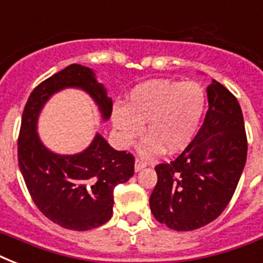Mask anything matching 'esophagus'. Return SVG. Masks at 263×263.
Listing matches in <instances>:
<instances>
[{
    "mask_svg": "<svg viewBox=\"0 0 263 263\" xmlns=\"http://www.w3.org/2000/svg\"><path fill=\"white\" fill-rule=\"evenodd\" d=\"M146 166H147V164H146V162H143L142 160H139V158L135 161V171H136V172H139V171L144 169Z\"/></svg>",
    "mask_w": 263,
    "mask_h": 263,
    "instance_id": "obj_1",
    "label": "esophagus"
}]
</instances>
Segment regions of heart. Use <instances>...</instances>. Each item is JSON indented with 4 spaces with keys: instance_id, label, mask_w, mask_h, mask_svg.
<instances>
[{
    "instance_id": "heart-1",
    "label": "heart",
    "mask_w": 263,
    "mask_h": 263,
    "mask_svg": "<svg viewBox=\"0 0 263 263\" xmlns=\"http://www.w3.org/2000/svg\"><path fill=\"white\" fill-rule=\"evenodd\" d=\"M204 110V92L195 82L150 80L132 90L127 106L113 107L111 120L120 143L129 144L144 131L139 153L156 157L166 148L180 153L195 138Z\"/></svg>"
}]
</instances>
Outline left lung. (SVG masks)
Here are the masks:
<instances>
[{
    "label": "left lung",
    "instance_id": "obj_1",
    "mask_svg": "<svg viewBox=\"0 0 263 263\" xmlns=\"http://www.w3.org/2000/svg\"><path fill=\"white\" fill-rule=\"evenodd\" d=\"M209 110L202 127L172 162L156 166L153 216L175 231L212 222L232 199L247 158L245 120L236 97L217 80L206 88Z\"/></svg>",
    "mask_w": 263,
    "mask_h": 263
}]
</instances>
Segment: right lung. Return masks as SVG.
<instances>
[{
	"label": "right lung",
	"instance_id": "right-lung-1",
	"mask_svg": "<svg viewBox=\"0 0 263 263\" xmlns=\"http://www.w3.org/2000/svg\"><path fill=\"white\" fill-rule=\"evenodd\" d=\"M75 87L98 105L102 120L110 119L113 102L92 69L72 64L34 88L23 110L18 134V168L36 208L54 224L72 231L98 228L113 214V191L134 176L135 158L117 152L97 134L86 150L73 156L50 152L36 132L39 113L51 95Z\"/></svg>",
	"mask_w": 263,
	"mask_h": 263
}]
</instances>
